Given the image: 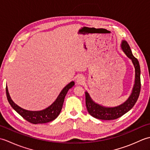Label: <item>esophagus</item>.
<instances>
[{"instance_id":"esophagus-1","label":"esophagus","mask_w":150,"mask_h":150,"mask_svg":"<svg viewBox=\"0 0 150 150\" xmlns=\"http://www.w3.org/2000/svg\"><path fill=\"white\" fill-rule=\"evenodd\" d=\"M84 77L83 76H79V77L77 78V82L79 84H83V82H84Z\"/></svg>"}]
</instances>
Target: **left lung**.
Segmentation results:
<instances>
[{
    "label": "left lung",
    "mask_w": 150,
    "mask_h": 150,
    "mask_svg": "<svg viewBox=\"0 0 150 150\" xmlns=\"http://www.w3.org/2000/svg\"><path fill=\"white\" fill-rule=\"evenodd\" d=\"M121 48L126 56L132 60L133 66L135 67V80L132 92L125 103L116 107L109 108L104 107L95 103L91 99L88 92L86 91V106L87 110L92 117L96 118V119L106 120L118 119L131 110L139 98L141 86V69H140L139 62L138 60L133 56L129 44L126 40L122 41Z\"/></svg>",
    "instance_id": "left-lung-1"
}]
</instances>
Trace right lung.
Segmentation results:
<instances>
[{"mask_svg": "<svg viewBox=\"0 0 150 150\" xmlns=\"http://www.w3.org/2000/svg\"><path fill=\"white\" fill-rule=\"evenodd\" d=\"M74 85L75 82L73 81L66 85L60 92L55 102L46 109L40 111H29L18 106L11 100L7 86L6 88V96H7L8 100L11 106L25 120L35 124H43L51 122V121L55 120L59 116L60 111L62 110L66 95L69 89L71 88Z\"/></svg>", "mask_w": 150, "mask_h": 150, "instance_id": "1", "label": "right lung"}]
</instances>
